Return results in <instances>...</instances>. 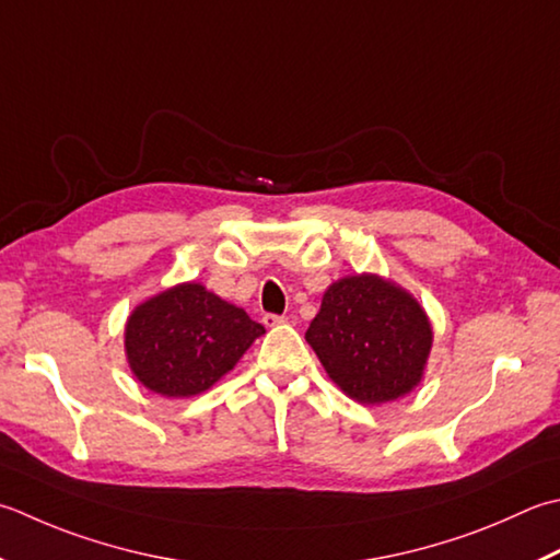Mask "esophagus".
Wrapping results in <instances>:
<instances>
[{"instance_id":"34e87169","label":"esophagus","mask_w":560,"mask_h":560,"mask_svg":"<svg viewBox=\"0 0 560 560\" xmlns=\"http://www.w3.org/2000/svg\"><path fill=\"white\" fill-rule=\"evenodd\" d=\"M261 323H265L267 327H273V325H281V323H287V317H283V315H273V313H267L265 317H261Z\"/></svg>"}]
</instances>
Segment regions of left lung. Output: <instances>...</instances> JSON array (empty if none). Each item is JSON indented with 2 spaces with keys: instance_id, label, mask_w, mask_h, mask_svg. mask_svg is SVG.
I'll use <instances>...</instances> for the list:
<instances>
[{
  "instance_id": "obj_1",
  "label": "left lung",
  "mask_w": 560,
  "mask_h": 560,
  "mask_svg": "<svg viewBox=\"0 0 560 560\" xmlns=\"http://www.w3.org/2000/svg\"><path fill=\"white\" fill-rule=\"evenodd\" d=\"M432 337L422 305L376 273L335 281L305 332L327 376L364 405L408 396L422 381Z\"/></svg>"
}]
</instances>
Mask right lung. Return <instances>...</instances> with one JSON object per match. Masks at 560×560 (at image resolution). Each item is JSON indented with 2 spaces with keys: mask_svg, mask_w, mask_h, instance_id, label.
I'll return each instance as SVG.
<instances>
[{
  "mask_svg": "<svg viewBox=\"0 0 560 560\" xmlns=\"http://www.w3.org/2000/svg\"><path fill=\"white\" fill-rule=\"evenodd\" d=\"M265 327L206 291L179 283L130 313L126 323L128 366L142 386L164 398H191L221 381Z\"/></svg>",
  "mask_w": 560,
  "mask_h": 560,
  "instance_id": "add662e5",
  "label": "right lung"
}]
</instances>
